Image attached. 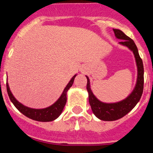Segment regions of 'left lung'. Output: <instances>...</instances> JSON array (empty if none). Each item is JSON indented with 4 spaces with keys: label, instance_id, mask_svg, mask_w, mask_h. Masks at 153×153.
<instances>
[{
    "label": "left lung",
    "instance_id": "1",
    "mask_svg": "<svg viewBox=\"0 0 153 153\" xmlns=\"http://www.w3.org/2000/svg\"><path fill=\"white\" fill-rule=\"evenodd\" d=\"M115 36L118 39L122 40L119 43L128 47L133 51L135 55L138 68V78H137L136 85L129 97L125 100L116 103H104L96 98L91 91L90 87V80L87 77V90L89 94V103L91 107L93 113L96 116L103 121H115L121 119L129 113L136 105L141 99L144 89V65L141 58L138 53V48L134 41L130 37L119 29H113Z\"/></svg>",
    "mask_w": 153,
    "mask_h": 153
}]
</instances>
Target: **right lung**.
I'll use <instances>...</instances> for the list:
<instances>
[{
  "instance_id": "add662e5",
  "label": "right lung",
  "mask_w": 153,
  "mask_h": 153,
  "mask_svg": "<svg viewBox=\"0 0 153 153\" xmlns=\"http://www.w3.org/2000/svg\"><path fill=\"white\" fill-rule=\"evenodd\" d=\"M76 76V75H74L72 77L71 81L69 82L68 84L67 85V86L64 89L63 92H62V95L59 97V100L51 106L44 108V109H32V108H29L28 107L24 106L22 104H20V102H18L11 93L8 83H6V90H7L8 95H9L11 102L13 103L15 108L20 113H23L24 116H27L28 118L33 119V120L38 121V122H51V121L56 119L62 112V110H63L66 104V101H67V97H66L67 91L73 85L74 78Z\"/></svg>"
}]
</instances>
